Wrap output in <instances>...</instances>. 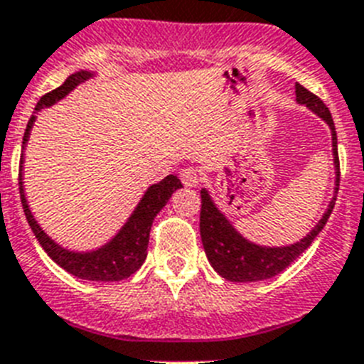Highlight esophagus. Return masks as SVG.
Here are the masks:
<instances>
[{
	"instance_id": "34e87169",
	"label": "esophagus",
	"mask_w": 364,
	"mask_h": 364,
	"mask_svg": "<svg viewBox=\"0 0 364 364\" xmlns=\"http://www.w3.org/2000/svg\"><path fill=\"white\" fill-rule=\"evenodd\" d=\"M179 177H181L185 187H198L200 185V173H198L196 168H185V170H181Z\"/></svg>"
}]
</instances>
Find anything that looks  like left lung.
<instances>
[{"instance_id":"8db88e82","label":"left lung","mask_w":364,"mask_h":364,"mask_svg":"<svg viewBox=\"0 0 364 364\" xmlns=\"http://www.w3.org/2000/svg\"><path fill=\"white\" fill-rule=\"evenodd\" d=\"M296 102L305 105L314 114L322 118L331 129V146H333V164H335V196L329 201L328 209L318 220V224L311 229L294 244L287 246H261L237 231L228 216L218 209L215 200L210 198L207 188H201V213H200V235L203 250L209 259L210 267L218 272L220 276L235 283H252V281L270 279L285 270L289 264L300 257L305 250L309 248L318 233L323 229L331 215L335 201H337L338 181H341V168H338V151H337V131L333 124L331 112L318 96H314L307 88L296 83Z\"/></svg>"}]
</instances>
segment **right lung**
I'll list each match as a JSON object with an SVG mask.
<instances>
[{"mask_svg": "<svg viewBox=\"0 0 364 364\" xmlns=\"http://www.w3.org/2000/svg\"><path fill=\"white\" fill-rule=\"evenodd\" d=\"M94 75H96L94 72L79 70V72L72 73L59 88H55V90L41 97V102L36 103L35 107V112H33V116L27 122L21 149H26L27 140H29V135H31L33 124L36 120V112H41L46 107H51L53 103L60 102L79 83H85L87 79L94 77ZM181 187L183 185L177 179V176L170 173V176L164 177L163 181L148 187L144 196L140 198L139 205L135 207V210L131 213L129 218L125 220V224L122 225L120 231L109 242H105L96 250H90V252H73V250L63 248L60 244L55 242L50 235L41 228L35 216H33L29 203H27L26 188H23V151H21L20 159V198L27 222L31 225L33 233H35L36 240L44 248V252L60 268H64V270L70 272L72 276L79 277V279L120 281L129 277L131 274H135L142 267V262L146 261V255H148L149 229H151V224H154V218L159 215V210L166 205L173 192Z\"/></svg>", "mask_w": 364, "mask_h": 364, "instance_id": "obj_1", "label": "right lung"}]
</instances>
